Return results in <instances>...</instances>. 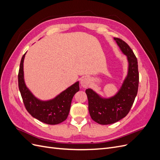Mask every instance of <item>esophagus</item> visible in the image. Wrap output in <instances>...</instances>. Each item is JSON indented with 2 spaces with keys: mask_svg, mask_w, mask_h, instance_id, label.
<instances>
[{
  "mask_svg": "<svg viewBox=\"0 0 160 160\" xmlns=\"http://www.w3.org/2000/svg\"><path fill=\"white\" fill-rule=\"evenodd\" d=\"M80 84L83 88H87L90 84V79L88 77H83L81 79Z\"/></svg>",
  "mask_w": 160,
  "mask_h": 160,
  "instance_id": "obj_1",
  "label": "esophagus"
}]
</instances>
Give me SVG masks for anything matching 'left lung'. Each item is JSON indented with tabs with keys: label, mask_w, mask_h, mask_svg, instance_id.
I'll return each instance as SVG.
<instances>
[{
	"label": "left lung",
	"mask_w": 160,
	"mask_h": 160,
	"mask_svg": "<svg viewBox=\"0 0 160 160\" xmlns=\"http://www.w3.org/2000/svg\"><path fill=\"white\" fill-rule=\"evenodd\" d=\"M120 50L127 56L128 74L115 95L103 98L93 89H87L89 111L91 119L101 125L112 124L126 116L138 93L139 72L138 59L129 46L119 38H114Z\"/></svg>",
	"instance_id": "8db88e82"
}]
</instances>
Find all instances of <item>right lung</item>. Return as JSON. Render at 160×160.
Returning <instances> with one entry per match:
<instances>
[{"instance_id":"obj_1","label":"right lung","mask_w":160,"mask_h":160,"mask_svg":"<svg viewBox=\"0 0 160 160\" xmlns=\"http://www.w3.org/2000/svg\"><path fill=\"white\" fill-rule=\"evenodd\" d=\"M25 54L21 61L18 81L26 109L33 118L47 124L56 125L64 122L68 117L72 99L79 91V82H76L52 99L42 101L37 99L27 88L24 79L23 62Z\"/></svg>"}]
</instances>
